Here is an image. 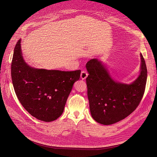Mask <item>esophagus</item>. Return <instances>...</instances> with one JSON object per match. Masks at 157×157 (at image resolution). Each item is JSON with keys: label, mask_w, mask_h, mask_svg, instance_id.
<instances>
[{"label": "esophagus", "mask_w": 157, "mask_h": 157, "mask_svg": "<svg viewBox=\"0 0 157 157\" xmlns=\"http://www.w3.org/2000/svg\"><path fill=\"white\" fill-rule=\"evenodd\" d=\"M88 76V74L86 71H82L81 73V78L83 79V80H85Z\"/></svg>", "instance_id": "esophagus-1"}]
</instances>
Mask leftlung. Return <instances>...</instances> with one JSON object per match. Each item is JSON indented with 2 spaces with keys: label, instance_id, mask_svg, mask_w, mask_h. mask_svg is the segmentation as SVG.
Listing matches in <instances>:
<instances>
[{
  "label": "left lung",
  "instance_id": "8db88e82",
  "mask_svg": "<svg viewBox=\"0 0 157 157\" xmlns=\"http://www.w3.org/2000/svg\"><path fill=\"white\" fill-rule=\"evenodd\" d=\"M138 77L131 83L115 81L105 64L94 59L86 67L88 98L92 118L108 125L123 120L132 113L143 97L147 80V68L143 56Z\"/></svg>",
  "mask_w": 157,
  "mask_h": 157
}]
</instances>
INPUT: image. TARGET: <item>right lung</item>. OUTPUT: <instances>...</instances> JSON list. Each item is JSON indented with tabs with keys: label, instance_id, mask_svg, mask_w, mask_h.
Masks as SVG:
<instances>
[{
	"label": "right lung",
	"instance_id": "1",
	"mask_svg": "<svg viewBox=\"0 0 157 157\" xmlns=\"http://www.w3.org/2000/svg\"><path fill=\"white\" fill-rule=\"evenodd\" d=\"M21 39L16 43L11 63V78L16 96L31 115L44 121L60 117L81 71H62L32 67L23 59Z\"/></svg>",
	"mask_w": 157,
	"mask_h": 157
}]
</instances>
